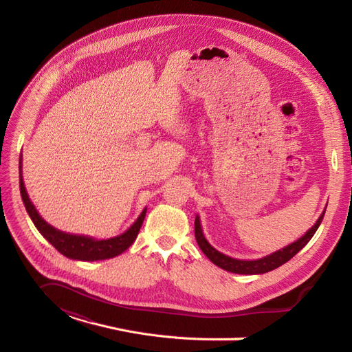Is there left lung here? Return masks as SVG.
<instances>
[{
  "instance_id": "1",
  "label": "left lung",
  "mask_w": 352,
  "mask_h": 352,
  "mask_svg": "<svg viewBox=\"0 0 352 352\" xmlns=\"http://www.w3.org/2000/svg\"><path fill=\"white\" fill-rule=\"evenodd\" d=\"M324 211L322 212V216L318 217V220L316 221V225L310 230L305 232L304 236H301L294 243L287 245V247L267 255V257H263V258H258V260H251V261L236 260V258L229 257V255L219 252L216 248H212L211 245L207 242L204 233H202L198 216L195 217V239L198 242V247L201 248V251L207 255L211 263H214L216 265H219L220 269L232 272V273H238V274H261V273H267V272H272L274 269L280 267L282 264H285L286 261H289L296 252H300L305 247V245L310 242V239L313 238L316 230L318 229V226H320V223L324 217Z\"/></svg>"
}]
</instances>
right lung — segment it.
<instances>
[{"mask_svg":"<svg viewBox=\"0 0 352 352\" xmlns=\"http://www.w3.org/2000/svg\"><path fill=\"white\" fill-rule=\"evenodd\" d=\"M20 162V194H22L23 204L26 207V211L29 217L34 221V225L39 230V233L44 236L52 247H54L58 252H61L65 257L72 260H80V261H98L105 258H113L116 255L124 252L127 248L131 247L133 241L136 239L138 233L142 226V221L146 214V208L142 210L141 216L136 219L133 225L127 229L124 233L119 236H114L110 239H101L97 241L89 236H82V235H72V233H66L57 230L39 216L35 206L32 204L29 199V195L26 192V188L23 184L22 177V155L19 158Z\"/></svg>","mask_w":352,"mask_h":352,"instance_id":"obj_1","label":"right lung"}]
</instances>
